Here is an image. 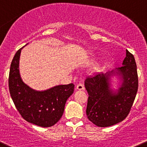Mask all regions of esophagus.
Here are the masks:
<instances>
[{"instance_id": "34e87169", "label": "esophagus", "mask_w": 147, "mask_h": 147, "mask_svg": "<svg viewBox=\"0 0 147 147\" xmlns=\"http://www.w3.org/2000/svg\"><path fill=\"white\" fill-rule=\"evenodd\" d=\"M76 89L78 90H85V87H84L83 84L79 83L78 85H77Z\"/></svg>"}]
</instances>
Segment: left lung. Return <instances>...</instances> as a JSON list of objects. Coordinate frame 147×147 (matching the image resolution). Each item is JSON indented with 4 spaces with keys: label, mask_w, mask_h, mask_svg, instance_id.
Here are the masks:
<instances>
[{
    "label": "left lung",
    "mask_w": 147,
    "mask_h": 147,
    "mask_svg": "<svg viewBox=\"0 0 147 147\" xmlns=\"http://www.w3.org/2000/svg\"><path fill=\"white\" fill-rule=\"evenodd\" d=\"M123 66L105 73L88 77L85 86L88 93L86 114L99 127L113 126L124 120L130 112L139 86L137 68L134 55L126 49ZM111 76H119L122 84L113 91L110 88Z\"/></svg>",
    "instance_id": "1"
}]
</instances>
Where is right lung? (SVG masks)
Wrapping results in <instances>:
<instances>
[{
    "label": "right lung",
    "mask_w": 147,
    "mask_h": 147,
    "mask_svg": "<svg viewBox=\"0 0 147 147\" xmlns=\"http://www.w3.org/2000/svg\"><path fill=\"white\" fill-rule=\"evenodd\" d=\"M22 48L17 51L11 64L8 87L11 98L26 121L42 127H50L62 116L66 101L73 93L75 85H57L45 91L31 89L20 76L18 67Z\"/></svg>",
    "instance_id": "add662e5"
}]
</instances>
